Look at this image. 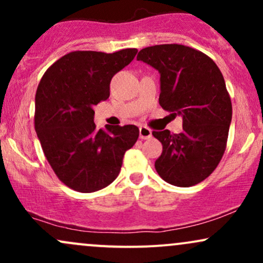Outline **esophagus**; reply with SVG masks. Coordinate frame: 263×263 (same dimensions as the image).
Instances as JSON below:
<instances>
[{"instance_id":"esophagus-1","label":"esophagus","mask_w":263,"mask_h":263,"mask_svg":"<svg viewBox=\"0 0 263 263\" xmlns=\"http://www.w3.org/2000/svg\"><path fill=\"white\" fill-rule=\"evenodd\" d=\"M152 137V129L146 127V126H141L140 127V138L141 140H147V138Z\"/></svg>"}]
</instances>
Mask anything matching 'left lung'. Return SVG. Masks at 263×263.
I'll use <instances>...</instances> for the list:
<instances>
[{"mask_svg":"<svg viewBox=\"0 0 263 263\" xmlns=\"http://www.w3.org/2000/svg\"><path fill=\"white\" fill-rule=\"evenodd\" d=\"M137 60L161 74L159 105L183 117L182 134L152 132L163 146L157 173L176 186L203 182L224 156L231 123V99L221 71L206 54L182 44L143 48Z\"/></svg>","mask_w":263,"mask_h":263,"instance_id":"1","label":"left lung"}]
</instances>
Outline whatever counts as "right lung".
<instances>
[{"mask_svg":"<svg viewBox=\"0 0 263 263\" xmlns=\"http://www.w3.org/2000/svg\"><path fill=\"white\" fill-rule=\"evenodd\" d=\"M137 49L71 52L48 68L35 92L34 128L47 161L69 188L92 193L111 184L137 141L135 125L98 129L93 106L110 96V81Z\"/></svg>","mask_w":263,"mask_h":263,"instance_id":"obj_1","label":"right lung"}]
</instances>
